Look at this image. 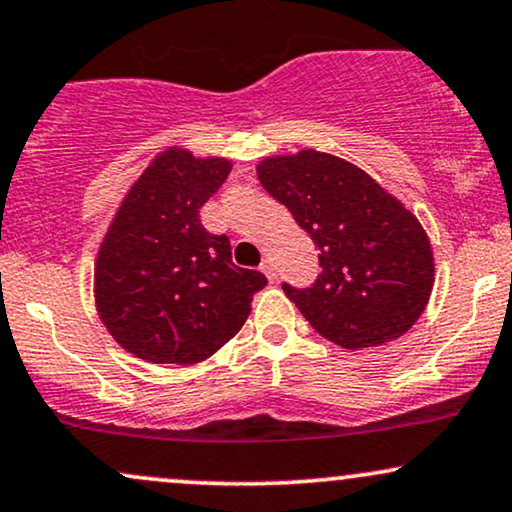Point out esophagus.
Here are the masks:
<instances>
[{"instance_id": "34e87169", "label": "esophagus", "mask_w": 512, "mask_h": 512, "mask_svg": "<svg viewBox=\"0 0 512 512\" xmlns=\"http://www.w3.org/2000/svg\"><path fill=\"white\" fill-rule=\"evenodd\" d=\"M260 269H262V274L267 276L269 281H274L276 279V267H274V262H272V257H264L262 260V264H260Z\"/></svg>"}]
</instances>
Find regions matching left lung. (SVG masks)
<instances>
[{"label":"left lung","instance_id":"8db88e82","mask_svg":"<svg viewBox=\"0 0 512 512\" xmlns=\"http://www.w3.org/2000/svg\"><path fill=\"white\" fill-rule=\"evenodd\" d=\"M257 178L319 250L315 283H283L317 334L357 350L393 341L420 319L434 286L432 245L415 214L372 176L303 150L264 159Z\"/></svg>","mask_w":512,"mask_h":512}]
</instances>
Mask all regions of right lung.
<instances>
[{
	"label": "right lung",
	"mask_w": 512,
	"mask_h": 512,
	"mask_svg": "<svg viewBox=\"0 0 512 512\" xmlns=\"http://www.w3.org/2000/svg\"><path fill=\"white\" fill-rule=\"evenodd\" d=\"M231 174L221 157L171 147L123 197L95 264V303L109 334L155 365H195L231 341L267 276L236 267L231 243L200 209Z\"/></svg>",
	"instance_id": "right-lung-1"
}]
</instances>
